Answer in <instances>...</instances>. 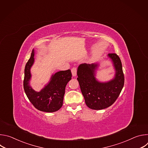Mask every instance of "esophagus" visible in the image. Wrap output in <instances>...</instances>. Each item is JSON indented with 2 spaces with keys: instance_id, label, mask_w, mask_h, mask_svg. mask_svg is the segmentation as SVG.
Segmentation results:
<instances>
[{
  "instance_id": "1",
  "label": "esophagus",
  "mask_w": 148,
  "mask_h": 148,
  "mask_svg": "<svg viewBox=\"0 0 148 148\" xmlns=\"http://www.w3.org/2000/svg\"><path fill=\"white\" fill-rule=\"evenodd\" d=\"M71 73L73 77H75L77 75V69L75 67H73L71 69Z\"/></svg>"
}]
</instances>
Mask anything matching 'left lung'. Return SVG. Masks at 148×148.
<instances>
[{"mask_svg":"<svg viewBox=\"0 0 148 148\" xmlns=\"http://www.w3.org/2000/svg\"><path fill=\"white\" fill-rule=\"evenodd\" d=\"M115 74L107 81L96 78L100 62L91 64H81L77 69V80L87 106L90 109L100 110L110 107L119 97L124 85V75L121 60L115 53L108 54Z\"/></svg>","mask_w":148,"mask_h":148,"instance_id":"left-lung-1","label":"left lung"}]
</instances>
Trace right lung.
<instances>
[{
    "mask_svg": "<svg viewBox=\"0 0 148 148\" xmlns=\"http://www.w3.org/2000/svg\"><path fill=\"white\" fill-rule=\"evenodd\" d=\"M35 51L33 49L30 58L26 64L23 87L25 92L31 103L38 110L46 112H54L62 106L65 89L71 79L70 70L60 71L53 73L49 81L40 91H36L30 84L31 68L34 63Z\"/></svg>",
    "mask_w": 148,
    "mask_h": 148,
    "instance_id": "right-lung-1",
    "label": "right lung"
}]
</instances>
